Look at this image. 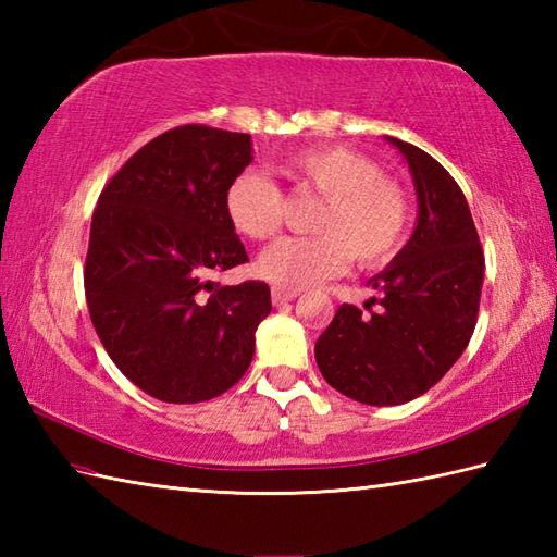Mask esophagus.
Instances as JSON below:
<instances>
[{
    "label": "esophagus",
    "mask_w": 557,
    "mask_h": 557,
    "mask_svg": "<svg viewBox=\"0 0 557 557\" xmlns=\"http://www.w3.org/2000/svg\"><path fill=\"white\" fill-rule=\"evenodd\" d=\"M297 294H299V292H294V289L272 287L270 297H272V304H275V306H282V304H287V301H292V299H297Z\"/></svg>",
    "instance_id": "obj_1"
}]
</instances>
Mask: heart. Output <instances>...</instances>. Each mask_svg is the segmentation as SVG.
Here are the masks:
<instances>
[{"label": "heart", "instance_id": "heart-1", "mask_svg": "<svg viewBox=\"0 0 557 557\" xmlns=\"http://www.w3.org/2000/svg\"><path fill=\"white\" fill-rule=\"evenodd\" d=\"M294 184L321 194L315 236H285L258 258V272L282 289H304L339 275L351 256L363 268L393 260L409 232V200L375 160L345 146L304 150L282 168ZM232 230L265 242L280 230L285 194L265 174L246 170L224 191Z\"/></svg>", "mask_w": 557, "mask_h": 557}]
</instances>
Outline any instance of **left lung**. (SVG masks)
<instances>
[{
    "label": "left lung",
    "instance_id": "obj_1",
    "mask_svg": "<svg viewBox=\"0 0 557 557\" xmlns=\"http://www.w3.org/2000/svg\"><path fill=\"white\" fill-rule=\"evenodd\" d=\"M387 140L407 158L417 186V230L369 280L381 311L342 304L315 342L325 381L373 407L417 399L453 369L474 335L483 285L479 232L461 188L429 152Z\"/></svg>",
    "mask_w": 557,
    "mask_h": 557
}]
</instances>
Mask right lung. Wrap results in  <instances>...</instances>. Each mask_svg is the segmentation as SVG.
I'll list each match as a JSON object with an SVG mask.
<instances>
[{"instance_id":"right-lung-1","label":"right lung","mask_w":557,"mask_h":557,"mask_svg":"<svg viewBox=\"0 0 557 557\" xmlns=\"http://www.w3.org/2000/svg\"><path fill=\"white\" fill-rule=\"evenodd\" d=\"M251 152L248 134L176 126L134 152L98 198L83 270L90 321L116 369L150 397L206 401L251 366L270 287L212 282L248 260L224 191Z\"/></svg>"}]
</instances>
